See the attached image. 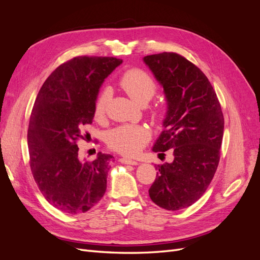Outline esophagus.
<instances>
[{"instance_id":"esophagus-1","label":"esophagus","mask_w":260,"mask_h":260,"mask_svg":"<svg viewBox=\"0 0 260 260\" xmlns=\"http://www.w3.org/2000/svg\"><path fill=\"white\" fill-rule=\"evenodd\" d=\"M119 161H120L121 164H125V165H133V166H135V165H138V164H139L138 161L129 159V158H120Z\"/></svg>"}]
</instances>
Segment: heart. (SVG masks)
I'll list each match as a JSON object with an SVG mask.
<instances>
[{
    "instance_id": "1",
    "label": "heart",
    "mask_w": 260,
    "mask_h": 260,
    "mask_svg": "<svg viewBox=\"0 0 260 260\" xmlns=\"http://www.w3.org/2000/svg\"><path fill=\"white\" fill-rule=\"evenodd\" d=\"M121 88L137 103L145 105L155 95L157 84L153 78L141 69L133 68L125 72L119 80ZM111 91L105 89L100 93L94 104V116L101 119L105 116ZM155 114H157L155 112ZM149 132L139 124H125L115 128L107 133V145L122 155L131 156L139 152L147 142Z\"/></svg>"
}]
</instances>
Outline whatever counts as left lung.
Listing matches in <instances>:
<instances>
[{"label":"left lung","instance_id":"8db88e82","mask_svg":"<svg viewBox=\"0 0 260 260\" xmlns=\"http://www.w3.org/2000/svg\"><path fill=\"white\" fill-rule=\"evenodd\" d=\"M143 60L162 85L168 108L153 151L170 149L175 157L156 167L148 194L164 209H183L202 198L216 174L224 128L221 106L208 78L185 57L164 52Z\"/></svg>","mask_w":260,"mask_h":260}]
</instances>
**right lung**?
<instances>
[{
    "mask_svg": "<svg viewBox=\"0 0 260 260\" xmlns=\"http://www.w3.org/2000/svg\"><path fill=\"white\" fill-rule=\"evenodd\" d=\"M120 58L78 56L59 65L38 93L28 128L30 168L39 190L66 214L90 210L103 198L112 155L82 161L77 141L91 124L100 86Z\"/></svg>",
    "mask_w": 260,
    "mask_h": 260,
    "instance_id": "1",
    "label": "right lung"
}]
</instances>
